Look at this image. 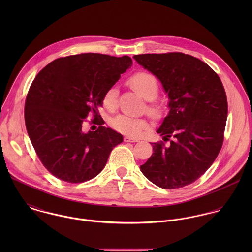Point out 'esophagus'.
I'll return each mask as SVG.
<instances>
[{
	"label": "esophagus",
	"instance_id": "obj_1",
	"mask_svg": "<svg viewBox=\"0 0 252 252\" xmlns=\"http://www.w3.org/2000/svg\"><path fill=\"white\" fill-rule=\"evenodd\" d=\"M124 141L126 143H137V142H139L138 139H134V138H131V137H125Z\"/></svg>",
	"mask_w": 252,
	"mask_h": 252
}]
</instances>
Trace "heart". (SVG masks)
<instances>
[{
    "mask_svg": "<svg viewBox=\"0 0 252 252\" xmlns=\"http://www.w3.org/2000/svg\"><path fill=\"white\" fill-rule=\"evenodd\" d=\"M131 88L140 94L144 100L151 102L156 99L159 93V84L156 77L149 72H141L134 74L129 79ZM118 90L116 86H110L103 97V105L108 109L116 107ZM148 112L153 116L161 113V108L157 104L150 103L147 106ZM111 127L119 133L131 137H139L144 130L148 129L149 124L144 118H132L125 115H118L110 121Z\"/></svg>",
    "mask_w": 252,
    "mask_h": 252,
    "instance_id": "b5f03b06",
    "label": "heart"
}]
</instances>
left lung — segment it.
<instances>
[{"label": "left lung", "mask_w": 252, "mask_h": 252, "mask_svg": "<svg viewBox=\"0 0 252 252\" xmlns=\"http://www.w3.org/2000/svg\"><path fill=\"white\" fill-rule=\"evenodd\" d=\"M155 75L168 94L170 108L157 133L163 140L152 144L153 153L141 166L155 185L175 189L191 184L215 162L224 139L228 104L219 76L191 55L171 52L135 55Z\"/></svg>", "instance_id": "obj_1"}]
</instances>
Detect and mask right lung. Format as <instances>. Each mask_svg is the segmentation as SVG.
Segmentation results:
<instances>
[{
    "label": "right lung",
    "mask_w": 252,
    "mask_h": 252,
    "mask_svg": "<svg viewBox=\"0 0 252 252\" xmlns=\"http://www.w3.org/2000/svg\"><path fill=\"white\" fill-rule=\"evenodd\" d=\"M129 56L81 53L58 58L36 74L25 102L26 129L36 154L59 180L78 183L99 175L123 136L103 126L82 131L92 111L99 119L103 97L131 68Z\"/></svg>",
    "instance_id": "add662e5"
}]
</instances>
